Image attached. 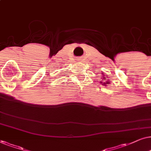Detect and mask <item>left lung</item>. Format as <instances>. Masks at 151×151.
<instances>
[{
  "label": "left lung",
  "mask_w": 151,
  "mask_h": 151,
  "mask_svg": "<svg viewBox=\"0 0 151 151\" xmlns=\"http://www.w3.org/2000/svg\"><path fill=\"white\" fill-rule=\"evenodd\" d=\"M106 79V78L104 77V79ZM103 81H104V80H103ZM106 81V83H104L103 85H108V84L110 83V82H109V81H108V80H107V81ZM101 83H102V82H101Z\"/></svg>",
  "instance_id": "8db88e82"
}]
</instances>
